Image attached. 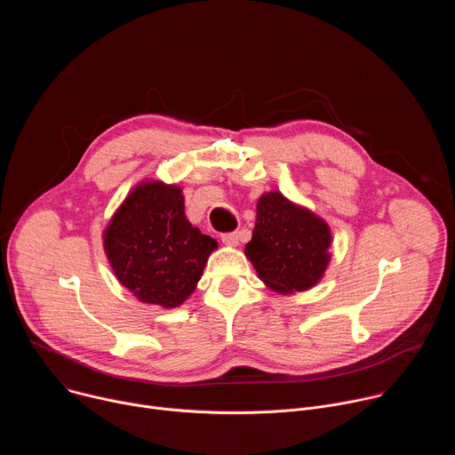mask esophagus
<instances>
[{
    "mask_svg": "<svg viewBox=\"0 0 455 455\" xmlns=\"http://www.w3.org/2000/svg\"><path fill=\"white\" fill-rule=\"evenodd\" d=\"M221 241L228 246H235L239 243V234L237 232H227V234H221Z\"/></svg>",
    "mask_w": 455,
    "mask_h": 455,
    "instance_id": "1",
    "label": "esophagus"
}]
</instances>
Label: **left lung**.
Segmentation results:
<instances>
[{
  "label": "left lung",
  "instance_id": "left-lung-1",
  "mask_svg": "<svg viewBox=\"0 0 455 455\" xmlns=\"http://www.w3.org/2000/svg\"><path fill=\"white\" fill-rule=\"evenodd\" d=\"M330 246L328 223L311 211L291 204L281 192L259 198L244 255L267 286L279 293L313 288L328 268Z\"/></svg>",
  "mask_w": 455,
  "mask_h": 455
}]
</instances>
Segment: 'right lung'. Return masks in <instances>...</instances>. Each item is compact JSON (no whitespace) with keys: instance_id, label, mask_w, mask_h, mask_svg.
I'll return each mask as SVG.
<instances>
[{"instance_id":"obj_1","label":"right lung","mask_w":455,"mask_h":455,"mask_svg":"<svg viewBox=\"0 0 455 455\" xmlns=\"http://www.w3.org/2000/svg\"><path fill=\"white\" fill-rule=\"evenodd\" d=\"M216 239L185 218L181 188L162 181L135 187L104 232V250L120 281L142 302L180 306L204 275Z\"/></svg>"}]
</instances>
